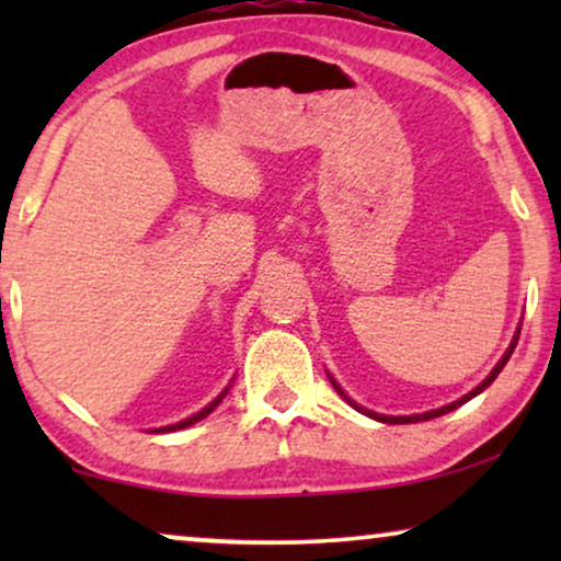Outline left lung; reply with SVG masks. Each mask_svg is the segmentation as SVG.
Segmentation results:
<instances>
[{
    "label": "left lung",
    "instance_id": "8db88e82",
    "mask_svg": "<svg viewBox=\"0 0 561 561\" xmlns=\"http://www.w3.org/2000/svg\"><path fill=\"white\" fill-rule=\"evenodd\" d=\"M518 334H520V324L516 327V334H513V340H511V344H508V350H505V355H503L501 359H497V365L493 367V370H490L488 378L482 380L478 388H472L470 393L462 396V398H457V401H451V403H447V405H442V409H434V411H426V413H413V416H386V413H375V411H370V409H365V405L355 403V401H352V398H350L347 393H344L342 386H340V382H336V380L332 378V375H329V373H327V375H329V380H332V386H334L336 393H340V396L344 398V401H347V403L352 405V409L359 411V413H365V416H370V419H375V421H382V424H416V421H428V419L444 416V413L455 411V409H459V405H465L467 401H472L474 396H480L482 390H485V388L490 386V382H493V380L497 378V375H501V370H503V367H505V363H508V359H511L513 350H516V344H518Z\"/></svg>",
    "mask_w": 561,
    "mask_h": 561
}]
</instances>
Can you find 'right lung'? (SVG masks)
<instances>
[{
	"mask_svg": "<svg viewBox=\"0 0 561 561\" xmlns=\"http://www.w3.org/2000/svg\"><path fill=\"white\" fill-rule=\"evenodd\" d=\"M232 382H234V378H232V380H229V386H227L225 390H221V393H219L217 398H214V401H211V403H206L202 411H198V413H194V416H188V419H183V421H175V424H171V426H160V428H150V432H152V434H168V432H179V428L194 426V424H196V421H202V419H206V416H209V413H211L214 409H217V405L221 403V398H225V396L229 393V388H232Z\"/></svg>",
	"mask_w": 561,
	"mask_h": 561,
	"instance_id": "add662e5",
	"label": "right lung"
}]
</instances>
